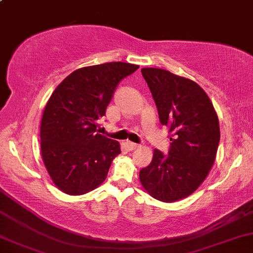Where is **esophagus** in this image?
<instances>
[{"label": "esophagus", "instance_id": "esophagus-1", "mask_svg": "<svg viewBox=\"0 0 253 253\" xmlns=\"http://www.w3.org/2000/svg\"><path fill=\"white\" fill-rule=\"evenodd\" d=\"M126 148L131 151L135 150V149H137L139 146L138 144H136V143H132V142H126Z\"/></svg>", "mask_w": 253, "mask_h": 253}]
</instances>
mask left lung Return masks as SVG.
Instances as JSON below:
<instances>
[{
    "mask_svg": "<svg viewBox=\"0 0 253 253\" xmlns=\"http://www.w3.org/2000/svg\"><path fill=\"white\" fill-rule=\"evenodd\" d=\"M141 71L171 145L168 154L155 149L139 179L154 198L176 202L196 191L212 168L220 138L218 117L207 92L193 81L158 68Z\"/></svg>",
    "mask_w": 253,
    "mask_h": 253,
    "instance_id": "obj_1",
    "label": "left lung"
}]
</instances>
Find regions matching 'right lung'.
<instances>
[{
  "mask_svg": "<svg viewBox=\"0 0 253 253\" xmlns=\"http://www.w3.org/2000/svg\"><path fill=\"white\" fill-rule=\"evenodd\" d=\"M138 65L110 62L75 70L46 103L41 122V151L55 185L68 195H84L104 182L118 142L98 133L122 80Z\"/></svg>",
  "mask_w": 253,
  "mask_h": 253,
  "instance_id": "1",
  "label": "right lung"
}]
</instances>
